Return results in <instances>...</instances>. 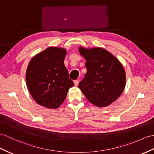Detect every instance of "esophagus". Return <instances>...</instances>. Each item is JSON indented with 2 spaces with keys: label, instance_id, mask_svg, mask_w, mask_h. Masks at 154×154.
<instances>
[{
  "label": "esophagus",
  "instance_id": "esophagus-1",
  "mask_svg": "<svg viewBox=\"0 0 154 154\" xmlns=\"http://www.w3.org/2000/svg\"><path fill=\"white\" fill-rule=\"evenodd\" d=\"M78 83H79V81L78 80H74V85H76V86H78Z\"/></svg>",
  "mask_w": 154,
  "mask_h": 154
}]
</instances>
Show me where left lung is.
I'll return each instance as SVG.
<instances>
[{"mask_svg":"<svg viewBox=\"0 0 154 154\" xmlns=\"http://www.w3.org/2000/svg\"><path fill=\"white\" fill-rule=\"evenodd\" d=\"M87 73L78 87L90 103L105 107L119 98L125 86V72L118 59L101 48H79Z\"/></svg>","mask_w":154,"mask_h":154,"instance_id":"1","label":"left lung"}]
</instances>
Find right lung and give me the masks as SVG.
Listing matches in <instances>:
<instances>
[{
    "mask_svg": "<svg viewBox=\"0 0 154 154\" xmlns=\"http://www.w3.org/2000/svg\"><path fill=\"white\" fill-rule=\"evenodd\" d=\"M65 49L49 47L36 55L26 71V83L32 98L40 105L59 108L74 83L64 65Z\"/></svg>",
    "mask_w": 154,
    "mask_h": 154,
    "instance_id": "1",
    "label": "right lung"
}]
</instances>
